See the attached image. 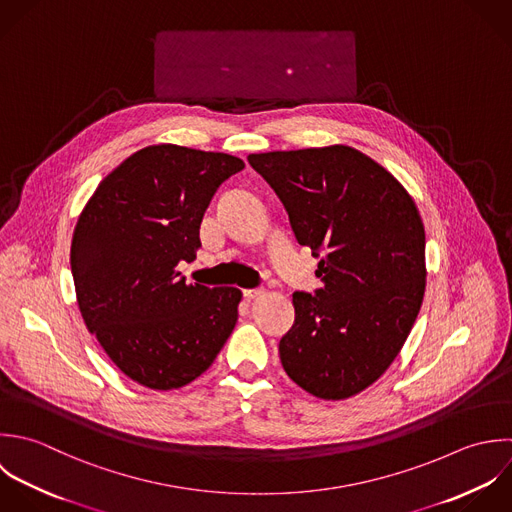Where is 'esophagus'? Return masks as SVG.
I'll list each match as a JSON object with an SVG mask.
<instances>
[{
  "mask_svg": "<svg viewBox=\"0 0 512 512\" xmlns=\"http://www.w3.org/2000/svg\"><path fill=\"white\" fill-rule=\"evenodd\" d=\"M265 291L261 289V287H257V289H245L243 291V297L247 299V301H253V299H257V297H261Z\"/></svg>",
  "mask_w": 512,
  "mask_h": 512,
  "instance_id": "esophagus-1",
  "label": "esophagus"
}]
</instances>
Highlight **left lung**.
<instances>
[{
    "label": "left lung",
    "mask_w": 512,
    "mask_h": 512,
    "mask_svg": "<svg viewBox=\"0 0 512 512\" xmlns=\"http://www.w3.org/2000/svg\"><path fill=\"white\" fill-rule=\"evenodd\" d=\"M299 245L319 257L313 293H293L279 341L285 373L319 399L375 383L407 341L425 295V227L415 201L379 163L347 145L253 153Z\"/></svg>",
    "instance_id": "left-lung-1"
}]
</instances>
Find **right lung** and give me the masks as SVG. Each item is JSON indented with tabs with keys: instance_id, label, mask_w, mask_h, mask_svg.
Instances as JSON below:
<instances>
[{
	"instance_id": "obj_1",
	"label": "right lung",
	"mask_w": 512,
	"mask_h": 512,
	"mask_svg": "<svg viewBox=\"0 0 512 512\" xmlns=\"http://www.w3.org/2000/svg\"><path fill=\"white\" fill-rule=\"evenodd\" d=\"M243 167L227 153L151 145L113 169L79 215L71 275L81 317L143 387L197 379L237 323L239 289L187 285L175 267L195 259L215 191Z\"/></svg>"
}]
</instances>
